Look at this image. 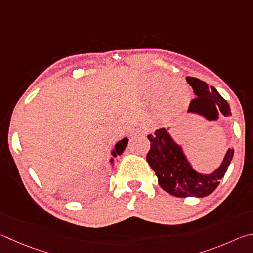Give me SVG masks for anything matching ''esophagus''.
<instances>
[{
	"label": "esophagus",
	"instance_id": "esophagus-1",
	"mask_svg": "<svg viewBox=\"0 0 253 253\" xmlns=\"http://www.w3.org/2000/svg\"><path fill=\"white\" fill-rule=\"evenodd\" d=\"M144 132H146V128L142 127V126H135L131 129V134L134 136L137 135V134H144Z\"/></svg>",
	"mask_w": 253,
	"mask_h": 253
}]
</instances>
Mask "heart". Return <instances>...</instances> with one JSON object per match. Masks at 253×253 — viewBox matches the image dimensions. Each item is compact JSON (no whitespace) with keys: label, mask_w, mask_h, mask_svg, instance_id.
<instances>
[{"label":"heart","mask_w":253,"mask_h":253,"mask_svg":"<svg viewBox=\"0 0 253 253\" xmlns=\"http://www.w3.org/2000/svg\"><path fill=\"white\" fill-rule=\"evenodd\" d=\"M182 86V94L181 99H186L188 97V89L185 84L176 80H168V77L164 76L162 74H157V73H153V74H148L142 80L139 84V93L144 96V97H151V96L158 94V106L163 109V111H168L171 107V100L168 96V90L170 89L172 93L178 94L181 93V86Z\"/></svg>","instance_id":"obj_1"}]
</instances>
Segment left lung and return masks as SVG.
I'll return each instance as SVG.
<instances>
[{
    "label": "left lung",
    "instance_id": "left-lung-1",
    "mask_svg": "<svg viewBox=\"0 0 253 253\" xmlns=\"http://www.w3.org/2000/svg\"><path fill=\"white\" fill-rule=\"evenodd\" d=\"M197 96L191 100L188 113L198 114L209 122L218 121L219 114L230 116V106L218 90L196 77H186ZM170 128H162L148 135L150 149L147 162L158 178L159 186L174 197H206L213 192L228 170L235 150L229 148L220 166L211 173L195 170L182 147L170 135Z\"/></svg>",
    "mask_w": 253,
    "mask_h": 253
}]
</instances>
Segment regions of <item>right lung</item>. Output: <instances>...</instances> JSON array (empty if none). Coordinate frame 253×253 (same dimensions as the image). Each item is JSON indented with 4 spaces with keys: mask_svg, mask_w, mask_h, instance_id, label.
<instances>
[{
    "mask_svg": "<svg viewBox=\"0 0 253 253\" xmlns=\"http://www.w3.org/2000/svg\"><path fill=\"white\" fill-rule=\"evenodd\" d=\"M128 144V138L125 137V138H123L122 140H119L116 145H115V148L112 150V155H113V158H111V164H114V157H117V156L122 155L124 153V150H125L126 146Z\"/></svg>",
    "mask_w": 253,
    "mask_h": 253,
    "instance_id": "right-lung-1",
    "label": "right lung"
}]
</instances>
